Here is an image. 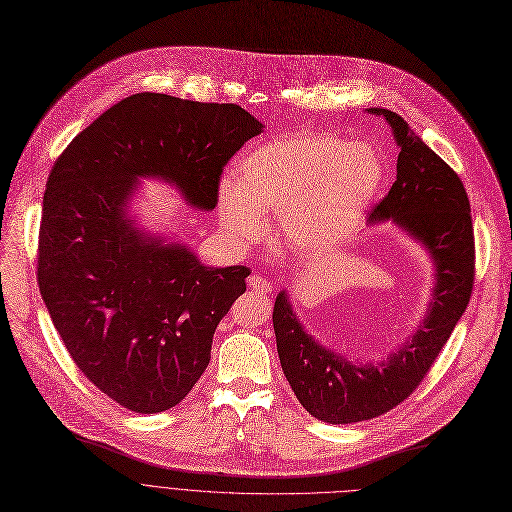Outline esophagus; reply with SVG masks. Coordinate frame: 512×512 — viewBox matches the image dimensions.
Instances as JSON below:
<instances>
[{"mask_svg": "<svg viewBox=\"0 0 512 512\" xmlns=\"http://www.w3.org/2000/svg\"><path fill=\"white\" fill-rule=\"evenodd\" d=\"M248 285H250L252 291H256V293H270V291H273V283H270V281L264 279V277H260V275H252V277L248 279Z\"/></svg>", "mask_w": 512, "mask_h": 512, "instance_id": "obj_1", "label": "esophagus"}]
</instances>
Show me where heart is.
Returning <instances> with one entry per match:
<instances>
[{"label":"heart","instance_id":"1","mask_svg":"<svg viewBox=\"0 0 512 512\" xmlns=\"http://www.w3.org/2000/svg\"><path fill=\"white\" fill-rule=\"evenodd\" d=\"M384 184V161L370 142L306 132L266 140L225 177L217 210L237 244L264 237L266 213L279 215L283 242L299 252L333 248L368 215Z\"/></svg>","mask_w":512,"mask_h":512}]
</instances>
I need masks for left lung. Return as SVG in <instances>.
<instances>
[{
    "mask_svg": "<svg viewBox=\"0 0 512 512\" xmlns=\"http://www.w3.org/2000/svg\"><path fill=\"white\" fill-rule=\"evenodd\" d=\"M366 111L386 119L399 146L395 184L368 223L390 221L422 246L434 264V283L422 322L403 345L376 362L324 347L293 312L287 291L277 295L273 324L281 368L297 401L326 424L364 422L405 401L430 372L473 289L471 206L459 175L399 113L380 107Z\"/></svg>",
    "mask_w": 512,
    "mask_h": 512,
    "instance_id": "left-lung-1",
    "label": "left lung"
}]
</instances>
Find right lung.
<instances>
[{
	"label": "right lung",
	"instance_id": "1",
	"mask_svg": "<svg viewBox=\"0 0 512 512\" xmlns=\"http://www.w3.org/2000/svg\"><path fill=\"white\" fill-rule=\"evenodd\" d=\"M262 124L233 103L138 93L84 128L43 196L39 289L74 364L136 413L190 393L217 324L246 291V266H206L184 242L130 215L140 179L213 210L227 161Z\"/></svg>",
	"mask_w": 512,
	"mask_h": 512
}]
</instances>
